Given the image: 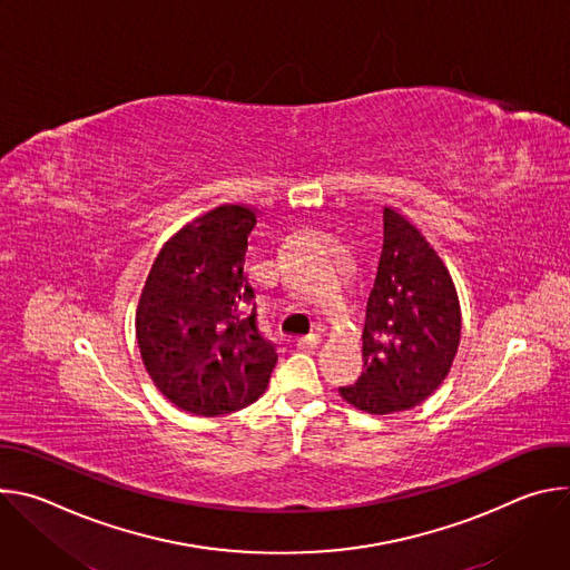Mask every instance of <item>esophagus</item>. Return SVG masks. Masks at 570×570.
<instances>
[{"label": "esophagus", "mask_w": 570, "mask_h": 570, "mask_svg": "<svg viewBox=\"0 0 570 570\" xmlns=\"http://www.w3.org/2000/svg\"><path fill=\"white\" fill-rule=\"evenodd\" d=\"M320 343V334H306V336H299L297 338V347L299 350H311V347H315Z\"/></svg>", "instance_id": "esophagus-1"}]
</instances>
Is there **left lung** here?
I'll use <instances>...</instances> for the list:
<instances>
[{
    "label": "left lung",
    "mask_w": 570,
    "mask_h": 570,
    "mask_svg": "<svg viewBox=\"0 0 570 570\" xmlns=\"http://www.w3.org/2000/svg\"><path fill=\"white\" fill-rule=\"evenodd\" d=\"M460 302L424 234L383 209V250L367 297L363 372L341 396L361 411H411L446 379L460 345Z\"/></svg>",
    "instance_id": "left-lung-1"
}]
</instances>
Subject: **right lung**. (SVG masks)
<instances>
[{
    "label": "right lung",
    "mask_w": 570,
    "mask_h": 570,
    "mask_svg": "<svg viewBox=\"0 0 570 570\" xmlns=\"http://www.w3.org/2000/svg\"><path fill=\"white\" fill-rule=\"evenodd\" d=\"M255 223L253 209L223 205L185 225L159 250L139 297L144 365L161 394L194 415L246 409L277 363L243 271Z\"/></svg>",
    "instance_id": "right-lung-1"
}]
</instances>
